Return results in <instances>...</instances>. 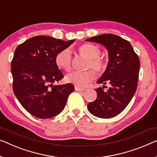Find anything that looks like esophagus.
Listing matches in <instances>:
<instances>
[{
	"mask_svg": "<svg viewBox=\"0 0 157 157\" xmlns=\"http://www.w3.org/2000/svg\"><path fill=\"white\" fill-rule=\"evenodd\" d=\"M75 90L76 91H78V92H82V91H85V89L82 88V87H79L78 86H75Z\"/></svg>",
	"mask_w": 157,
	"mask_h": 157,
	"instance_id": "esophagus-1",
	"label": "esophagus"
}]
</instances>
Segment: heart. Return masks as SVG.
Returning a JSON list of instances; mask_svg holds the SVG:
<instances>
[{"instance_id":"1","label":"heart","mask_w":157,"mask_h":157,"mask_svg":"<svg viewBox=\"0 0 157 157\" xmlns=\"http://www.w3.org/2000/svg\"><path fill=\"white\" fill-rule=\"evenodd\" d=\"M80 54L89 58L87 67L92 68L101 74L105 71L106 64L101 58V50L98 46L92 44H85L79 46L78 49ZM55 63L59 68L69 71L72 67V53L69 48L60 51L55 57ZM95 72L92 70L85 72L72 71L66 75V80L70 83L79 86H85L95 78Z\"/></svg>"}]
</instances>
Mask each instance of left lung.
I'll return each instance as SVG.
<instances>
[{"label": "left lung", "mask_w": 157, "mask_h": 157, "mask_svg": "<svg viewBox=\"0 0 157 157\" xmlns=\"http://www.w3.org/2000/svg\"><path fill=\"white\" fill-rule=\"evenodd\" d=\"M86 41L101 44L108 50V65L97 82L111 85L106 92L103 86L96 89L97 98L87 104L88 110L99 118H112L125 109L136 92L140 66L138 56L129 41L115 34H101Z\"/></svg>", "instance_id": "1"}]
</instances>
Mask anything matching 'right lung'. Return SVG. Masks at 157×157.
Returning <instances> with one entry per match:
<instances>
[{"label":"right lung","instance_id":"1","mask_svg":"<svg viewBox=\"0 0 157 157\" xmlns=\"http://www.w3.org/2000/svg\"><path fill=\"white\" fill-rule=\"evenodd\" d=\"M74 41L36 36L15 49L11 62L13 92L21 105L36 118L46 119L59 114L75 90L71 83L53 85L63 78L55 63L56 56Z\"/></svg>","mask_w":157,"mask_h":157}]
</instances>
